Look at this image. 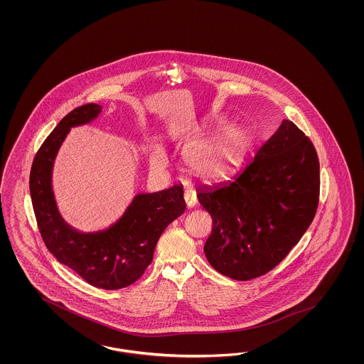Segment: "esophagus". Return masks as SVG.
<instances>
[{
  "label": "esophagus",
  "instance_id": "esophagus-1",
  "mask_svg": "<svg viewBox=\"0 0 364 364\" xmlns=\"http://www.w3.org/2000/svg\"><path fill=\"white\" fill-rule=\"evenodd\" d=\"M184 201H186L188 208H193L196 205V203H198L196 192L193 189H187L184 192Z\"/></svg>",
  "mask_w": 364,
  "mask_h": 364
}]
</instances>
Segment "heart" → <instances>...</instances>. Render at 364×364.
I'll return each mask as SVG.
<instances>
[{
  "instance_id": "heart-1",
  "label": "heart",
  "mask_w": 364,
  "mask_h": 364,
  "mask_svg": "<svg viewBox=\"0 0 364 364\" xmlns=\"http://www.w3.org/2000/svg\"><path fill=\"white\" fill-rule=\"evenodd\" d=\"M251 144L250 133L242 128L230 129L205 141L192 144L184 152L188 168L204 178H219L232 173L244 159ZM154 166L166 163V154L157 148L152 154Z\"/></svg>"
}]
</instances>
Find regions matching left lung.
I'll return each instance as SVG.
<instances>
[{
    "label": "left lung",
    "instance_id": "left-lung-1",
    "mask_svg": "<svg viewBox=\"0 0 364 364\" xmlns=\"http://www.w3.org/2000/svg\"><path fill=\"white\" fill-rule=\"evenodd\" d=\"M319 168L314 144L283 120L232 180L200 188L198 203L212 218L204 245L210 264L242 282L274 269L315 218Z\"/></svg>",
    "mask_w": 364,
    "mask_h": 364
}]
</instances>
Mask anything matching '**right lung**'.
Wrapping results in <instances>:
<instances>
[{
	"mask_svg": "<svg viewBox=\"0 0 364 364\" xmlns=\"http://www.w3.org/2000/svg\"><path fill=\"white\" fill-rule=\"evenodd\" d=\"M97 104L68 113L34 156L29 177L31 198L38 231L55 259L88 284L104 289L131 286L152 263L154 247L166 227L186 210L183 186L137 195L120 220L109 230L78 233L61 219L52 192L50 175L55 154L70 127L93 120Z\"/></svg>",
	"mask_w": 364,
	"mask_h": 364,
	"instance_id": "obj_1",
	"label": "right lung"
}]
</instances>
